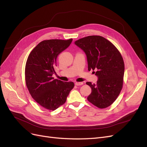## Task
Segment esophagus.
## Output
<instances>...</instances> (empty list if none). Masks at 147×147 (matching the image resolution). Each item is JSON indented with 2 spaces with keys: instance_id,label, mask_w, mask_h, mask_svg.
Returning a JSON list of instances; mask_svg holds the SVG:
<instances>
[{
  "instance_id": "34e87169",
  "label": "esophagus",
  "mask_w": 147,
  "mask_h": 147,
  "mask_svg": "<svg viewBox=\"0 0 147 147\" xmlns=\"http://www.w3.org/2000/svg\"><path fill=\"white\" fill-rule=\"evenodd\" d=\"M83 84V82H76L75 85L76 86H80V85H82Z\"/></svg>"
}]
</instances>
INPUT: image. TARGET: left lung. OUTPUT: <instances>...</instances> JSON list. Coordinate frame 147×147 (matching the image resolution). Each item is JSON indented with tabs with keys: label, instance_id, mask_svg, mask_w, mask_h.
I'll list each match as a JSON object with an SVG mask.
<instances>
[{
	"label": "left lung",
	"instance_id": "1",
	"mask_svg": "<svg viewBox=\"0 0 147 147\" xmlns=\"http://www.w3.org/2000/svg\"><path fill=\"white\" fill-rule=\"evenodd\" d=\"M74 44L85 53L88 70H94L98 77L96 84L86 82L92 89L88 100L99 109L109 107L123 86L125 65L121 54L112 43L100 36L83 37Z\"/></svg>",
	"mask_w": 147,
	"mask_h": 147
}]
</instances>
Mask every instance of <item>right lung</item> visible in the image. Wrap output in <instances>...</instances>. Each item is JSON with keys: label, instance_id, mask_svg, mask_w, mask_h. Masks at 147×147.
Returning <instances> with one entry per match:
<instances>
[{"label": "right lung", "instance_id": "obj_1", "mask_svg": "<svg viewBox=\"0 0 147 147\" xmlns=\"http://www.w3.org/2000/svg\"><path fill=\"white\" fill-rule=\"evenodd\" d=\"M73 41L51 39L38 43L27 58L25 78L27 87L35 101L45 109L55 110L63 105L74 88L72 82L54 79L57 58Z\"/></svg>", "mask_w": 147, "mask_h": 147}]
</instances>
